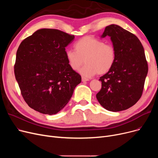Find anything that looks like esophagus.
Here are the masks:
<instances>
[{"mask_svg": "<svg viewBox=\"0 0 158 158\" xmlns=\"http://www.w3.org/2000/svg\"><path fill=\"white\" fill-rule=\"evenodd\" d=\"M89 79L86 78V77H82V82H85V81H88Z\"/></svg>", "mask_w": 158, "mask_h": 158, "instance_id": "esophagus-1", "label": "esophagus"}]
</instances>
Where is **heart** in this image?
Listing matches in <instances>:
<instances>
[{"label": "heart", "instance_id": "1", "mask_svg": "<svg viewBox=\"0 0 158 158\" xmlns=\"http://www.w3.org/2000/svg\"><path fill=\"white\" fill-rule=\"evenodd\" d=\"M75 50H67L65 55L70 67L78 70L85 61L86 64L80 70L85 77H92L98 73L102 75L108 72L114 63L116 51L110 44H104L92 36H85L74 45Z\"/></svg>", "mask_w": 158, "mask_h": 158}]
</instances>
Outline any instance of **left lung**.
Here are the masks:
<instances>
[{
	"label": "left lung",
	"instance_id": "obj_1",
	"mask_svg": "<svg viewBox=\"0 0 158 158\" xmlns=\"http://www.w3.org/2000/svg\"><path fill=\"white\" fill-rule=\"evenodd\" d=\"M110 37L116 51L111 69L99 81L102 88L96 97L106 110L117 112L135 105L142 95L148 73L144 48L139 39L118 25L107 26L101 38Z\"/></svg>",
	"mask_w": 158,
	"mask_h": 158
}]
</instances>
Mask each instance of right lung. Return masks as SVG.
I'll use <instances>...</instances> for the list:
<instances>
[{
    "instance_id": "add662e5",
    "label": "right lung",
    "mask_w": 158,
    "mask_h": 158,
    "mask_svg": "<svg viewBox=\"0 0 158 158\" xmlns=\"http://www.w3.org/2000/svg\"><path fill=\"white\" fill-rule=\"evenodd\" d=\"M74 36L41 29L23 40L16 52L15 75L23 99L32 109L55 114L63 109L81 82L66 57Z\"/></svg>"
}]
</instances>
